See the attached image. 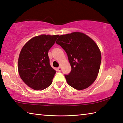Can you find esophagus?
Segmentation results:
<instances>
[{
  "label": "esophagus",
  "instance_id": "obj_1",
  "mask_svg": "<svg viewBox=\"0 0 123 123\" xmlns=\"http://www.w3.org/2000/svg\"><path fill=\"white\" fill-rule=\"evenodd\" d=\"M61 70H62V67H61V66H60V67L57 68V71L58 72H61Z\"/></svg>",
  "mask_w": 123,
  "mask_h": 123
}]
</instances>
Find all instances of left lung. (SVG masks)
Wrapping results in <instances>:
<instances>
[{
  "mask_svg": "<svg viewBox=\"0 0 123 123\" xmlns=\"http://www.w3.org/2000/svg\"><path fill=\"white\" fill-rule=\"evenodd\" d=\"M56 43L65 50L71 66V72L65 75L68 84L77 90L89 87L97 78L101 62L96 43L79 32L61 35Z\"/></svg>",
  "mask_w": 123,
  "mask_h": 123,
  "instance_id": "8db88e82",
  "label": "left lung"
}]
</instances>
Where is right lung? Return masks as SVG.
Returning a JSON list of instances; mask_svg holds the SVG:
<instances>
[{
    "instance_id": "obj_1",
    "label": "right lung",
    "mask_w": 123,
    "mask_h": 123,
    "mask_svg": "<svg viewBox=\"0 0 123 123\" xmlns=\"http://www.w3.org/2000/svg\"><path fill=\"white\" fill-rule=\"evenodd\" d=\"M59 35L42 34L29 40L19 55L18 71L21 79L35 90L51 84L56 71L50 65L48 52Z\"/></svg>"
}]
</instances>
